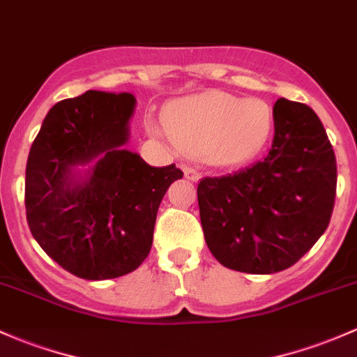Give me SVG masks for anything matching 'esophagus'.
Listing matches in <instances>:
<instances>
[{"label":"esophagus","instance_id":"obj_1","mask_svg":"<svg viewBox=\"0 0 357 357\" xmlns=\"http://www.w3.org/2000/svg\"><path fill=\"white\" fill-rule=\"evenodd\" d=\"M182 170H183V175H185V178L192 180V182H197L199 172L195 170L194 167H190V165H182Z\"/></svg>","mask_w":357,"mask_h":357}]
</instances>
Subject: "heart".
<instances>
[{
	"label": "heart",
	"mask_w": 357,
	"mask_h": 357,
	"mask_svg": "<svg viewBox=\"0 0 357 357\" xmlns=\"http://www.w3.org/2000/svg\"><path fill=\"white\" fill-rule=\"evenodd\" d=\"M272 110L260 98L208 91L182 98L165 110V126L148 119L149 132L167 136L182 151L206 156L218 167L250 162L266 144Z\"/></svg>",
	"instance_id": "b5f03b06"
}]
</instances>
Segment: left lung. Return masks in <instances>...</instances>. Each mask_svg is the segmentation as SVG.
I'll list each match as a JSON object with an SVG mask.
<instances>
[{
	"instance_id": "1",
	"label": "left lung",
	"mask_w": 357,
	"mask_h": 357,
	"mask_svg": "<svg viewBox=\"0 0 357 357\" xmlns=\"http://www.w3.org/2000/svg\"><path fill=\"white\" fill-rule=\"evenodd\" d=\"M266 158L197 185L206 243L220 264L274 274L296 264L331 223L337 163L324 124L308 105L279 98Z\"/></svg>"
}]
</instances>
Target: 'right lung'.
I'll return each instance as SVG.
<instances>
[{
  "instance_id": "add662e5",
  "label": "right lung",
  "mask_w": 357,
  "mask_h": 357,
  "mask_svg": "<svg viewBox=\"0 0 357 357\" xmlns=\"http://www.w3.org/2000/svg\"><path fill=\"white\" fill-rule=\"evenodd\" d=\"M134 105L131 93L97 90L57 102L29 153L30 231L63 269L88 281L121 278L143 264L160 202L183 177L175 165L149 167L124 148Z\"/></svg>"
}]
</instances>
